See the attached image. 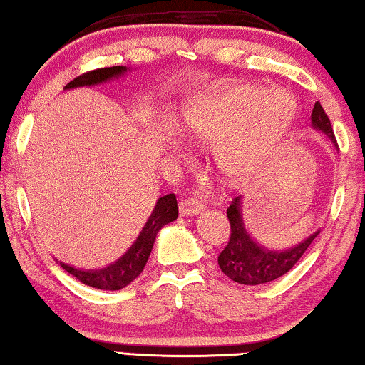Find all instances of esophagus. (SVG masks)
Wrapping results in <instances>:
<instances>
[{
    "instance_id": "1",
    "label": "esophagus",
    "mask_w": 365,
    "mask_h": 365,
    "mask_svg": "<svg viewBox=\"0 0 365 365\" xmlns=\"http://www.w3.org/2000/svg\"><path fill=\"white\" fill-rule=\"evenodd\" d=\"M202 201L200 197H189V200H182L181 205H179V212L181 216H196L197 212L202 211Z\"/></svg>"
}]
</instances>
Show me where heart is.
I'll return each mask as SVG.
<instances>
[{"mask_svg":"<svg viewBox=\"0 0 365 365\" xmlns=\"http://www.w3.org/2000/svg\"><path fill=\"white\" fill-rule=\"evenodd\" d=\"M295 113L297 103L287 90L243 85L196 103L187 113V132L200 142H217V169L241 179L283 139Z\"/></svg>","mask_w":365,"mask_h":365,"instance_id":"b5f03b06","label":"heart"}]
</instances>
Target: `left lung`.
Returning <instances> with one entry per match:
<instances>
[{"mask_svg":"<svg viewBox=\"0 0 365 365\" xmlns=\"http://www.w3.org/2000/svg\"><path fill=\"white\" fill-rule=\"evenodd\" d=\"M312 127L327 135L339 149L332 124L320 102H315L314 110H312ZM226 215L231 225V235L228 245L217 257V264L226 277L241 285H262V283L283 277L300 262L312 241L319 235V231H315L309 238L292 248L269 250L255 240L252 233L246 230L243 220V196H236L231 201Z\"/></svg>","mask_w":365,"mask_h":365,"instance_id":"8db88e82","label":"left lung"}]
</instances>
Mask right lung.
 Segmentation results:
<instances>
[{
  "mask_svg": "<svg viewBox=\"0 0 365 365\" xmlns=\"http://www.w3.org/2000/svg\"><path fill=\"white\" fill-rule=\"evenodd\" d=\"M129 70L130 68L127 67H108L92 70V72L80 75V77L65 85V90L78 87H93V85L110 82V80L124 77ZM176 217V196H174V194H165V196L159 197L158 202H155L154 210L150 212L149 220L145 221L144 228L140 230L137 240L130 245V248L117 259V262L98 269L77 268L63 262H58L60 267L87 287L98 288V290H122V288H125L142 273V269H144L145 263H148L149 259V255L153 252L155 236H158L159 230L164 228L165 225L173 223Z\"/></svg>",
  "mask_w": 365,
  "mask_h": 365,
  "instance_id": "1",
  "label": "right lung"
}]
</instances>
